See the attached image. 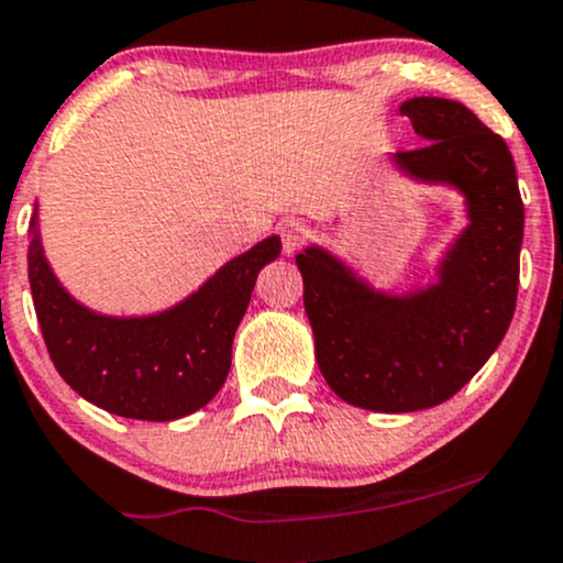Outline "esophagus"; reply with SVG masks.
Returning <instances> with one entry per match:
<instances>
[{
    "label": "esophagus",
    "instance_id": "34e87169",
    "mask_svg": "<svg viewBox=\"0 0 563 563\" xmlns=\"http://www.w3.org/2000/svg\"><path fill=\"white\" fill-rule=\"evenodd\" d=\"M308 239V228L303 222L298 220H287L282 225V246H284V255H292V252H298L300 246L306 244Z\"/></svg>",
    "mask_w": 563,
    "mask_h": 563
}]
</instances>
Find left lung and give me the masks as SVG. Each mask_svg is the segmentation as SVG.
<instances>
[{
	"label": "left lung",
	"mask_w": 563,
	"mask_h": 563,
	"mask_svg": "<svg viewBox=\"0 0 563 563\" xmlns=\"http://www.w3.org/2000/svg\"><path fill=\"white\" fill-rule=\"evenodd\" d=\"M400 112L427 144L397 153V168L456 187L467 203L470 225L438 265V284L389 295L322 246L295 257L319 371L341 400L378 413L445 402L486 365L516 311L523 241L505 139L451 99L416 96Z\"/></svg>",
	"instance_id": "8db88e82"
}]
</instances>
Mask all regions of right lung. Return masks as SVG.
Masks as SVG:
<instances>
[{"label":"right lung","instance_id":"add662e5","mask_svg":"<svg viewBox=\"0 0 563 563\" xmlns=\"http://www.w3.org/2000/svg\"><path fill=\"white\" fill-rule=\"evenodd\" d=\"M279 252V235H268L183 303L153 317H104L58 284L42 252L34 209L29 284L53 365L77 395L123 419L174 421L196 413L225 384L235 328L260 268Z\"/></svg>","mask_w":563,"mask_h":563}]
</instances>
